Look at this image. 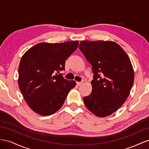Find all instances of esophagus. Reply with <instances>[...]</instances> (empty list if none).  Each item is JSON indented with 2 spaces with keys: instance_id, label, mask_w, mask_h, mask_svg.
Returning a JSON list of instances; mask_svg holds the SVG:
<instances>
[{
  "instance_id": "34e87169",
  "label": "esophagus",
  "mask_w": 149,
  "mask_h": 149,
  "mask_svg": "<svg viewBox=\"0 0 149 149\" xmlns=\"http://www.w3.org/2000/svg\"><path fill=\"white\" fill-rule=\"evenodd\" d=\"M83 84V82H77V85L78 86H81V85Z\"/></svg>"
}]
</instances>
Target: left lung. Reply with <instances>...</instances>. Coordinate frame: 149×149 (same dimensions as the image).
Returning a JSON list of instances; mask_svg holds the SVG:
<instances>
[{
	"label": "left lung",
	"mask_w": 149,
	"mask_h": 149,
	"mask_svg": "<svg viewBox=\"0 0 149 149\" xmlns=\"http://www.w3.org/2000/svg\"><path fill=\"white\" fill-rule=\"evenodd\" d=\"M79 49L92 67V91L84 97L87 108L104 117L119 109L128 97L134 80L129 56L112 41H81Z\"/></svg>",
	"instance_id": "8db88e82"
}]
</instances>
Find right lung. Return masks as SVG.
Masks as SVG:
<instances>
[{"label":"right lung","mask_w":149,"mask_h":149,"mask_svg":"<svg viewBox=\"0 0 149 149\" xmlns=\"http://www.w3.org/2000/svg\"><path fill=\"white\" fill-rule=\"evenodd\" d=\"M78 45L77 40L58 44L42 42L23 55L19 66L18 84L33 111L45 116L61 108L76 83L65 79L59 72L65 70L66 59Z\"/></svg>","instance_id":"obj_1"}]
</instances>
